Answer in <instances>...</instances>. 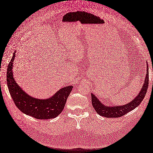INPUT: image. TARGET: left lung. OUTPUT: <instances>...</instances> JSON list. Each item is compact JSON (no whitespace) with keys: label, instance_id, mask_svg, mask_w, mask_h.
Wrapping results in <instances>:
<instances>
[{"label":"left lung","instance_id":"8db88e82","mask_svg":"<svg viewBox=\"0 0 153 153\" xmlns=\"http://www.w3.org/2000/svg\"><path fill=\"white\" fill-rule=\"evenodd\" d=\"M149 84V71L148 67H147V74H146L144 83L142 89H140L139 94L136 96L132 101L122 106H108L104 105L93 94H91V101L93 108L95 109L98 114L106 118H118L126 115L129 111L135 109L140 104L144 98Z\"/></svg>","mask_w":153,"mask_h":153}]
</instances>
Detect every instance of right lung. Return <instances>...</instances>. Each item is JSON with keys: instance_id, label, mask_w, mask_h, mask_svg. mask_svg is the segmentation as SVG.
Returning a JSON list of instances; mask_svg holds the SVG:
<instances>
[{"instance_id": "1", "label": "right lung", "mask_w": 153, "mask_h": 153, "mask_svg": "<svg viewBox=\"0 0 153 153\" xmlns=\"http://www.w3.org/2000/svg\"><path fill=\"white\" fill-rule=\"evenodd\" d=\"M15 53L8 65L7 83L10 94L16 106L25 114L36 119H51L57 117L64 108L72 86L62 88L52 97L46 100L33 98L26 93L14 80L13 67Z\"/></svg>"}]
</instances>
